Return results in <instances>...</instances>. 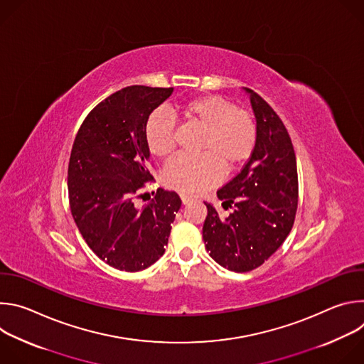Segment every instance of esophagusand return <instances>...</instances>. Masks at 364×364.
Segmentation results:
<instances>
[{
	"instance_id": "34e87169",
	"label": "esophagus",
	"mask_w": 364,
	"mask_h": 364,
	"mask_svg": "<svg viewBox=\"0 0 364 364\" xmlns=\"http://www.w3.org/2000/svg\"><path fill=\"white\" fill-rule=\"evenodd\" d=\"M180 197H181V201H183V204H187V203H190V201L193 200V197H190V196H187V194H181Z\"/></svg>"
}]
</instances>
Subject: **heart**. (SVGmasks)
Segmentation results:
<instances>
[{
    "instance_id": "1",
    "label": "heart",
    "mask_w": 364,
    "mask_h": 364,
    "mask_svg": "<svg viewBox=\"0 0 364 364\" xmlns=\"http://www.w3.org/2000/svg\"><path fill=\"white\" fill-rule=\"evenodd\" d=\"M187 125L201 131L198 157H176L164 170L167 187L186 194H196L219 181L226 174L240 170L253 155L257 144L255 118L233 102L204 95L177 107ZM145 142L157 159H166L176 149V127L166 115L155 112L145 124Z\"/></svg>"
}]
</instances>
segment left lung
Instances as JSON below:
<instances>
[{"label":"left lung","instance_id":"obj_1","mask_svg":"<svg viewBox=\"0 0 364 364\" xmlns=\"http://www.w3.org/2000/svg\"><path fill=\"white\" fill-rule=\"evenodd\" d=\"M249 93L257 125V144L240 173L218 190L228 218L210 203L203 240L215 261L235 272L261 267L289 235L298 207V174L289 134L256 92Z\"/></svg>","mask_w":364,"mask_h":364}]
</instances>
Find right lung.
Here are the masks:
<instances>
[{
	"mask_svg": "<svg viewBox=\"0 0 364 364\" xmlns=\"http://www.w3.org/2000/svg\"><path fill=\"white\" fill-rule=\"evenodd\" d=\"M173 87H124L89 112L73 142L68 188L75 223L87 246L109 267L138 272L164 255L181 200L159 188L141 207L154 177L145 124Z\"/></svg>",
	"mask_w": 364,
	"mask_h": 364,
	"instance_id": "right-lung-1",
	"label": "right lung"
}]
</instances>
